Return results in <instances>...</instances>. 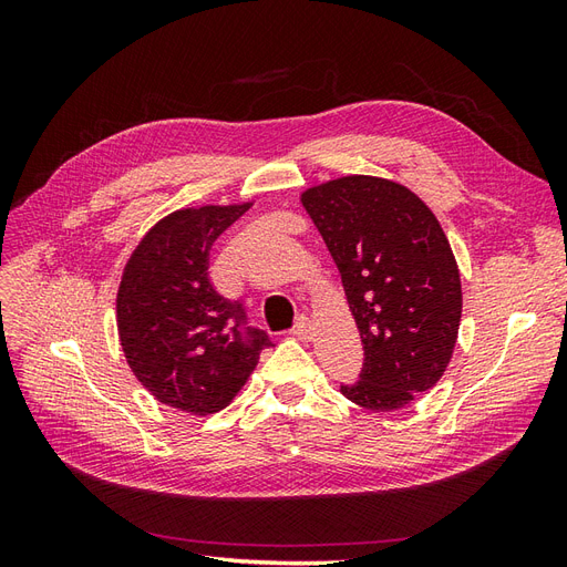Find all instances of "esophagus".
Segmentation results:
<instances>
[{
	"label": "esophagus",
	"mask_w": 567,
	"mask_h": 567,
	"mask_svg": "<svg viewBox=\"0 0 567 567\" xmlns=\"http://www.w3.org/2000/svg\"><path fill=\"white\" fill-rule=\"evenodd\" d=\"M290 333H293L298 340H310L312 338V321L307 317H298L293 331H290Z\"/></svg>",
	"instance_id": "1"
}]
</instances>
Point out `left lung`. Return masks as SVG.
I'll return each instance as SVG.
<instances>
[{
  "instance_id": "left-lung-1",
  "label": "left lung",
  "mask_w": 567,
  "mask_h": 567,
  "mask_svg": "<svg viewBox=\"0 0 567 567\" xmlns=\"http://www.w3.org/2000/svg\"><path fill=\"white\" fill-rule=\"evenodd\" d=\"M310 213L340 271L364 346L359 381L340 392L398 411L447 369L461 321V279L437 217L406 186L350 175L307 188Z\"/></svg>"
}]
</instances>
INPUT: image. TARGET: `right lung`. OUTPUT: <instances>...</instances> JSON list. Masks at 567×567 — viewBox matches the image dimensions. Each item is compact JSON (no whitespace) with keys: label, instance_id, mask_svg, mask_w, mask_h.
Instances as JSON below:
<instances>
[{"label":"right lung","instance_id":"1","mask_svg":"<svg viewBox=\"0 0 567 567\" xmlns=\"http://www.w3.org/2000/svg\"><path fill=\"white\" fill-rule=\"evenodd\" d=\"M250 208L203 205L161 219L134 248L117 288L127 364L153 398L186 414L225 409L271 346L238 300L219 296L208 260L215 238Z\"/></svg>","mask_w":567,"mask_h":567}]
</instances>
